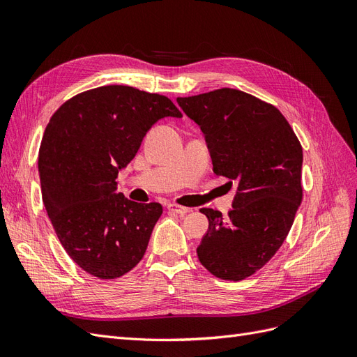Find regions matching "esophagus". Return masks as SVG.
<instances>
[{"instance_id": "34e87169", "label": "esophagus", "mask_w": 357, "mask_h": 357, "mask_svg": "<svg viewBox=\"0 0 357 357\" xmlns=\"http://www.w3.org/2000/svg\"><path fill=\"white\" fill-rule=\"evenodd\" d=\"M167 210L176 214H186L189 211L188 207H181V205H177V204H167Z\"/></svg>"}]
</instances>
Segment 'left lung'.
Wrapping results in <instances>:
<instances>
[{"label": "left lung", "instance_id": "obj_1", "mask_svg": "<svg viewBox=\"0 0 357 357\" xmlns=\"http://www.w3.org/2000/svg\"><path fill=\"white\" fill-rule=\"evenodd\" d=\"M204 134L214 174L236 185L228 218L201 208L208 231L199 262L222 280L238 282L261 269L291 228L302 201V147L274 105L236 89L177 98Z\"/></svg>", "mask_w": 357, "mask_h": 357}]
</instances>
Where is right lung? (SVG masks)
I'll list each match as a JSON object with an SVG mask.
<instances>
[{
    "label": "right lung",
    "instance_id": "add662e5",
    "mask_svg": "<svg viewBox=\"0 0 357 357\" xmlns=\"http://www.w3.org/2000/svg\"><path fill=\"white\" fill-rule=\"evenodd\" d=\"M181 116L164 95L116 84L75 95L50 117L38 153L43 202L86 273L117 278L143 259L162 205L129 201L116 178L150 128Z\"/></svg>",
    "mask_w": 357,
    "mask_h": 357
}]
</instances>
